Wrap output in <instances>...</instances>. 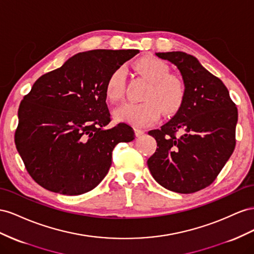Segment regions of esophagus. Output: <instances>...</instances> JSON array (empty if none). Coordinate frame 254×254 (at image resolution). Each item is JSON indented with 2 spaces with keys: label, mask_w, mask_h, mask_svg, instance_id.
<instances>
[{
  "label": "esophagus",
  "mask_w": 254,
  "mask_h": 254,
  "mask_svg": "<svg viewBox=\"0 0 254 254\" xmlns=\"http://www.w3.org/2000/svg\"><path fill=\"white\" fill-rule=\"evenodd\" d=\"M134 132H135L136 137H140V136H142L144 134L143 129H140V128H134Z\"/></svg>",
  "instance_id": "34e87169"
}]
</instances>
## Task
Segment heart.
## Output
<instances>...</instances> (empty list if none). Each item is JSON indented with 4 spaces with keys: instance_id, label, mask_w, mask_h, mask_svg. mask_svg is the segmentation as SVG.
<instances>
[{
    "instance_id": "obj_1",
    "label": "heart",
    "mask_w": 254,
    "mask_h": 254,
    "mask_svg": "<svg viewBox=\"0 0 254 254\" xmlns=\"http://www.w3.org/2000/svg\"><path fill=\"white\" fill-rule=\"evenodd\" d=\"M137 72L146 77L150 86L144 93L146 101L140 103L127 102L114 111V118L134 127H146L155 122L162 111L166 115L175 114L185 98L184 83L170 75L168 64L153 56L141 57L134 64ZM125 92V70L117 68L107 78L105 96L111 102H117Z\"/></svg>"
}]
</instances>
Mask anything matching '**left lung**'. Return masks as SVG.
Returning a JSON list of instances; mask_svg holds the SVG:
<instances>
[{"label": "left lung", "instance_id": "8db88e82", "mask_svg": "<svg viewBox=\"0 0 254 254\" xmlns=\"http://www.w3.org/2000/svg\"><path fill=\"white\" fill-rule=\"evenodd\" d=\"M155 55L179 69L185 98L172 119L148 133L158 147L148 167L166 190L195 192L214 182L233 153L237 108L227 87L194 56L179 51Z\"/></svg>", "mask_w": 254, "mask_h": 254}]
</instances>
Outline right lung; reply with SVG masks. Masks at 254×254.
<instances>
[{
	"label": "right lung",
	"instance_id": "1",
	"mask_svg": "<svg viewBox=\"0 0 254 254\" xmlns=\"http://www.w3.org/2000/svg\"><path fill=\"white\" fill-rule=\"evenodd\" d=\"M138 50H91L40 76L18 111L14 142L30 176L57 193L76 195L100 184L119 142L132 141L133 128H113L105 84Z\"/></svg>",
	"mask_w": 254,
	"mask_h": 254
}]
</instances>
